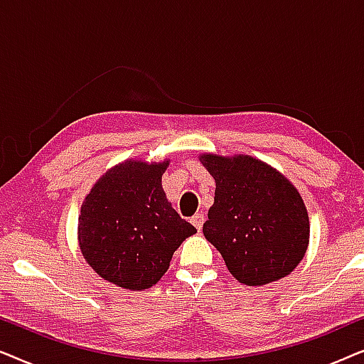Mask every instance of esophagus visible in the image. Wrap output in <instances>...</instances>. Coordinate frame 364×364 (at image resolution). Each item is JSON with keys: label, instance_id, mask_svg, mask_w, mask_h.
<instances>
[{"label": "esophagus", "instance_id": "34e87169", "mask_svg": "<svg viewBox=\"0 0 364 364\" xmlns=\"http://www.w3.org/2000/svg\"><path fill=\"white\" fill-rule=\"evenodd\" d=\"M193 225H196V228L198 232L202 230V227H203V222H205V217H203V213H196V215L192 217V220H191Z\"/></svg>", "mask_w": 364, "mask_h": 364}]
</instances>
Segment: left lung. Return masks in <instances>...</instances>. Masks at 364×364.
Instances as JSON below:
<instances>
[{"label": "left lung", "mask_w": 364, "mask_h": 364, "mask_svg": "<svg viewBox=\"0 0 364 364\" xmlns=\"http://www.w3.org/2000/svg\"><path fill=\"white\" fill-rule=\"evenodd\" d=\"M200 162L215 178V198L203 235L220 252L240 283L277 282L301 262L310 222L300 193L262 161L203 154Z\"/></svg>", "instance_id": "obj_1"}]
</instances>
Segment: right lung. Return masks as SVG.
<instances>
[{"label":"right lung","instance_id":"right-lung-1","mask_svg":"<svg viewBox=\"0 0 364 364\" xmlns=\"http://www.w3.org/2000/svg\"><path fill=\"white\" fill-rule=\"evenodd\" d=\"M168 161L119 164L99 178L81 207L79 245L104 280L146 290L167 272L173 252L197 228L162 191Z\"/></svg>","mask_w":364,"mask_h":364}]
</instances>
